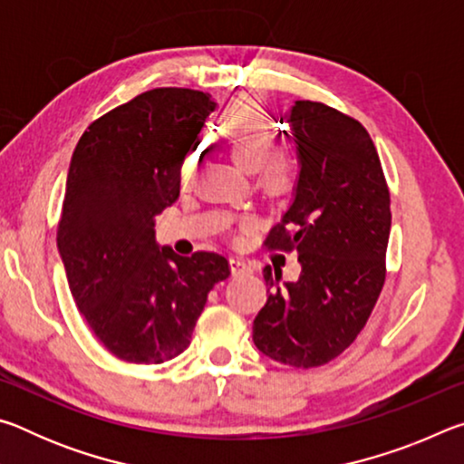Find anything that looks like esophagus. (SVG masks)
<instances>
[{
  "label": "esophagus",
  "mask_w": 464,
  "mask_h": 464,
  "mask_svg": "<svg viewBox=\"0 0 464 464\" xmlns=\"http://www.w3.org/2000/svg\"><path fill=\"white\" fill-rule=\"evenodd\" d=\"M229 268L233 276H239V274H251V264L243 260V257H231L229 260Z\"/></svg>",
  "instance_id": "esophagus-1"
}]
</instances>
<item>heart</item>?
<instances>
[{
	"instance_id": "b5f03b06",
	"label": "heart",
	"mask_w": 464,
	"mask_h": 464,
	"mask_svg": "<svg viewBox=\"0 0 464 464\" xmlns=\"http://www.w3.org/2000/svg\"><path fill=\"white\" fill-rule=\"evenodd\" d=\"M218 139L227 145L243 171H260L262 184L270 190H285L293 179L290 161L274 151L276 137L260 102L243 100L233 106L218 124Z\"/></svg>"
}]
</instances>
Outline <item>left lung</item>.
I'll return each instance as SVG.
<instances>
[{
	"label": "left lung",
	"instance_id": "1",
	"mask_svg": "<svg viewBox=\"0 0 464 464\" xmlns=\"http://www.w3.org/2000/svg\"><path fill=\"white\" fill-rule=\"evenodd\" d=\"M296 145L293 198L266 239L295 251L301 276L264 268L268 301L254 319L256 348L276 362L311 368L340 356L371 317L384 285L389 188L371 135L319 102L286 116Z\"/></svg>",
	"mask_w": 464,
	"mask_h": 464
}]
</instances>
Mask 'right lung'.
I'll use <instances>...</instances> for the list:
<instances>
[{"label":"right lung","instance_id":"right-lung-1","mask_svg":"<svg viewBox=\"0 0 464 464\" xmlns=\"http://www.w3.org/2000/svg\"><path fill=\"white\" fill-rule=\"evenodd\" d=\"M215 108L204 92H145L93 122L69 163L61 262L92 332L127 362L182 354L208 290L229 276L215 251L184 257L155 237V217L178 200L184 157Z\"/></svg>","mask_w":464,"mask_h":464}]
</instances>
